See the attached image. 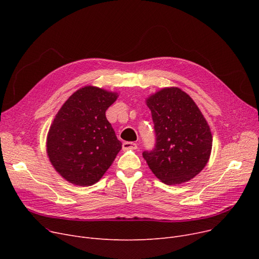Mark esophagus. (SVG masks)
Instances as JSON below:
<instances>
[{"label":"esophagus","mask_w":259,"mask_h":259,"mask_svg":"<svg viewBox=\"0 0 259 259\" xmlns=\"http://www.w3.org/2000/svg\"><path fill=\"white\" fill-rule=\"evenodd\" d=\"M138 149V145L132 142H124L122 143V150H135Z\"/></svg>","instance_id":"obj_1"}]
</instances>
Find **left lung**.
<instances>
[{"instance_id": "left-lung-1", "label": "left lung", "mask_w": 259, "mask_h": 259, "mask_svg": "<svg viewBox=\"0 0 259 259\" xmlns=\"http://www.w3.org/2000/svg\"><path fill=\"white\" fill-rule=\"evenodd\" d=\"M155 145L143 156L158 180L179 185L197 175L210 157L212 134L194 101L180 88H164L147 100Z\"/></svg>"}]
</instances>
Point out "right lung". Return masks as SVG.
I'll return each mask as SVG.
<instances>
[{
	"label": "right lung",
	"mask_w": 259,
	"mask_h": 259,
	"mask_svg": "<svg viewBox=\"0 0 259 259\" xmlns=\"http://www.w3.org/2000/svg\"><path fill=\"white\" fill-rule=\"evenodd\" d=\"M117 94L86 86L68 99L47 137V153L63 178L77 186L98 183L121 149L106 110Z\"/></svg>",
	"instance_id": "add662e5"
}]
</instances>
